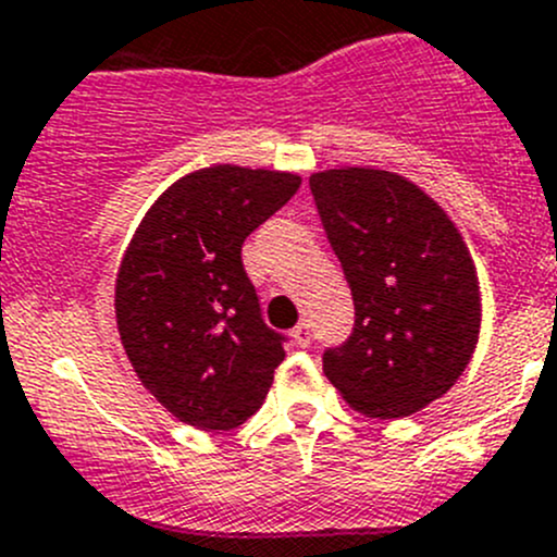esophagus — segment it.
Instances as JSON below:
<instances>
[{
    "instance_id": "34e87169",
    "label": "esophagus",
    "mask_w": 557,
    "mask_h": 557,
    "mask_svg": "<svg viewBox=\"0 0 557 557\" xmlns=\"http://www.w3.org/2000/svg\"><path fill=\"white\" fill-rule=\"evenodd\" d=\"M292 338H295V344L300 346V349H306V346L311 344V327H308L306 322H300L295 330H292Z\"/></svg>"
}]
</instances>
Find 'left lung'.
<instances>
[{"label":"left lung","instance_id":"1","mask_svg":"<svg viewBox=\"0 0 557 557\" xmlns=\"http://www.w3.org/2000/svg\"><path fill=\"white\" fill-rule=\"evenodd\" d=\"M308 186L355 300L349 338L324 349V376L362 414H414L458 382L476 346L471 255L447 213L400 175L346 168Z\"/></svg>","mask_w":557,"mask_h":557}]
</instances>
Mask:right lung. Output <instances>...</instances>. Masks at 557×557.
<instances>
[{"mask_svg":"<svg viewBox=\"0 0 557 557\" xmlns=\"http://www.w3.org/2000/svg\"><path fill=\"white\" fill-rule=\"evenodd\" d=\"M300 189V178L235 164L170 186L137 227L115 319L137 379L186 425L233 431L262 406L289 338L262 319L244 240Z\"/></svg>","mask_w":557,"mask_h":557,"instance_id":"obj_1","label":"right lung"}]
</instances>
